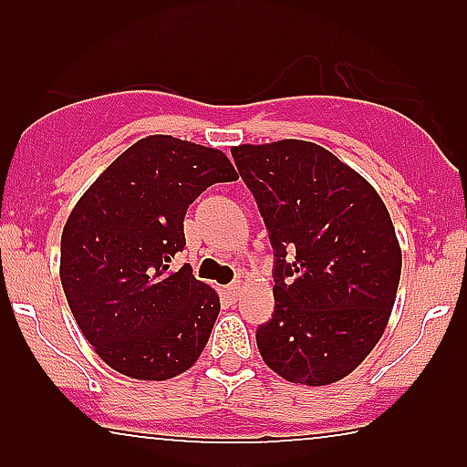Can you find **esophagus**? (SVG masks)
Listing matches in <instances>:
<instances>
[{
	"mask_svg": "<svg viewBox=\"0 0 467 467\" xmlns=\"http://www.w3.org/2000/svg\"><path fill=\"white\" fill-rule=\"evenodd\" d=\"M225 294H228L233 300L237 298V296L242 294V282H233V285L225 286Z\"/></svg>",
	"mask_w": 467,
	"mask_h": 467,
	"instance_id": "34e87169",
	"label": "esophagus"
}]
</instances>
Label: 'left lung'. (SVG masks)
I'll return each mask as SVG.
<instances>
[{"label":"left lung","instance_id":"obj_1","mask_svg":"<svg viewBox=\"0 0 467 467\" xmlns=\"http://www.w3.org/2000/svg\"><path fill=\"white\" fill-rule=\"evenodd\" d=\"M275 255V312L257 329L264 364L294 384L350 375L389 325L402 248L364 176L305 140L233 146Z\"/></svg>","mask_w":467,"mask_h":467}]
</instances>
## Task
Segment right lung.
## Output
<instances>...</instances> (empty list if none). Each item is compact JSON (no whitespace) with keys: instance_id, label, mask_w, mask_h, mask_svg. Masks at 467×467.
<instances>
[{"instance_id":"add662e5","label":"right lung","mask_w":467,"mask_h":467,"mask_svg":"<svg viewBox=\"0 0 467 467\" xmlns=\"http://www.w3.org/2000/svg\"><path fill=\"white\" fill-rule=\"evenodd\" d=\"M228 155L171 135L124 150L69 212L60 282L83 337L117 373L164 381L203 352L219 294L169 268L185 248L182 219L214 182L237 181Z\"/></svg>"}]
</instances>
